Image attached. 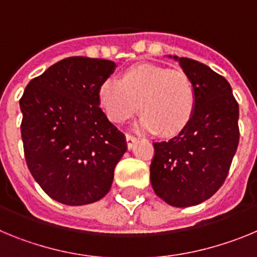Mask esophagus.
Listing matches in <instances>:
<instances>
[{
    "mask_svg": "<svg viewBox=\"0 0 257 257\" xmlns=\"http://www.w3.org/2000/svg\"><path fill=\"white\" fill-rule=\"evenodd\" d=\"M126 142H127V148L131 149L134 147V144H135L136 138L134 135H131V134H126Z\"/></svg>",
    "mask_w": 257,
    "mask_h": 257,
    "instance_id": "obj_1",
    "label": "esophagus"
}]
</instances>
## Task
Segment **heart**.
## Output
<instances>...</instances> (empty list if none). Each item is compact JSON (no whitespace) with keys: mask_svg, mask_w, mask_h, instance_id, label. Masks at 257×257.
I'll return each instance as SVG.
<instances>
[{"mask_svg":"<svg viewBox=\"0 0 257 257\" xmlns=\"http://www.w3.org/2000/svg\"><path fill=\"white\" fill-rule=\"evenodd\" d=\"M104 112L117 123L127 121L139 108L140 128L174 135L187 126L196 105L194 87L184 70L154 64L128 68L122 81L105 79L99 87Z\"/></svg>","mask_w":257,"mask_h":257,"instance_id":"1","label":"heart"}]
</instances>
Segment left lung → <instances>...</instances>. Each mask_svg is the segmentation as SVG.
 Wrapping results in <instances>:
<instances>
[{"label": "left lung", "mask_w": 257, "mask_h": 257, "mask_svg": "<svg viewBox=\"0 0 257 257\" xmlns=\"http://www.w3.org/2000/svg\"><path fill=\"white\" fill-rule=\"evenodd\" d=\"M178 60L192 81L196 105L178 135L153 143L151 183L167 205L189 207L213 196L228 176L239 143V106L224 77L193 59Z\"/></svg>", "instance_id": "1"}]
</instances>
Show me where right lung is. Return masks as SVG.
<instances>
[{
	"mask_svg": "<svg viewBox=\"0 0 257 257\" xmlns=\"http://www.w3.org/2000/svg\"><path fill=\"white\" fill-rule=\"evenodd\" d=\"M114 67L104 59H63L32 79L20 97L27 166L47 196L63 205L103 198L127 151L124 134L99 106V87Z\"/></svg>",
	"mask_w": 257,
	"mask_h": 257,
	"instance_id": "right-lung-1",
	"label": "right lung"
}]
</instances>
